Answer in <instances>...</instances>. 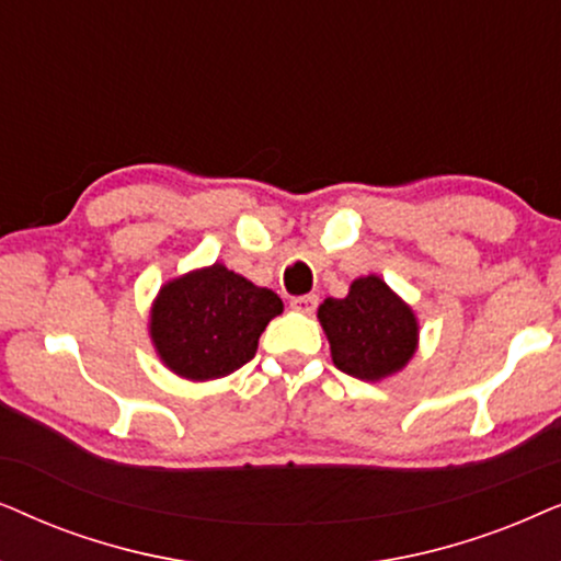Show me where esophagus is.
Wrapping results in <instances>:
<instances>
[{
    "label": "esophagus",
    "instance_id": "34e87169",
    "mask_svg": "<svg viewBox=\"0 0 561 561\" xmlns=\"http://www.w3.org/2000/svg\"><path fill=\"white\" fill-rule=\"evenodd\" d=\"M289 305H293V310L297 312H305V316H312L318 308V295H300V297H293L289 300Z\"/></svg>",
    "mask_w": 561,
    "mask_h": 561
}]
</instances>
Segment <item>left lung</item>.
<instances>
[{
	"instance_id": "1",
	"label": "left lung",
	"mask_w": 561,
	"mask_h": 561,
	"mask_svg": "<svg viewBox=\"0 0 561 561\" xmlns=\"http://www.w3.org/2000/svg\"><path fill=\"white\" fill-rule=\"evenodd\" d=\"M331 341L333 364L358 379H382L402 369L415 354L413 310L379 276H362L343 300L328 297L318 308Z\"/></svg>"
}]
</instances>
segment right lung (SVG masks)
I'll return each mask as SVG.
<instances>
[{
    "instance_id": "right-lung-1",
    "label": "right lung",
    "mask_w": 561,
    "mask_h": 561,
    "mask_svg": "<svg viewBox=\"0 0 561 561\" xmlns=\"http://www.w3.org/2000/svg\"><path fill=\"white\" fill-rule=\"evenodd\" d=\"M282 305L272 289L213 264L169 282L151 310V339L163 364L186 379L241 369Z\"/></svg>"
}]
</instances>
